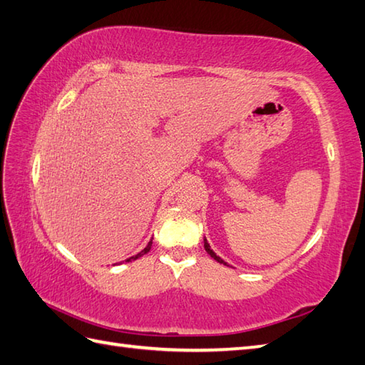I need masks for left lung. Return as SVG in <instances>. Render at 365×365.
I'll return each instance as SVG.
<instances>
[{
  "label": "left lung",
  "instance_id": "8db88e82",
  "mask_svg": "<svg viewBox=\"0 0 365 365\" xmlns=\"http://www.w3.org/2000/svg\"><path fill=\"white\" fill-rule=\"evenodd\" d=\"M204 247H205V251H207L208 254H210V257H213L216 262L222 263V265H227V263L224 262V260L220 257V255H216V254L213 252V250H212V247H210V245H208V242H207V238H204ZM227 267H229V265H227Z\"/></svg>",
  "mask_w": 365,
  "mask_h": 365
}]
</instances>
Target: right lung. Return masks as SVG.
Wrapping results in <instances>:
<instances>
[{"mask_svg": "<svg viewBox=\"0 0 365 365\" xmlns=\"http://www.w3.org/2000/svg\"><path fill=\"white\" fill-rule=\"evenodd\" d=\"M150 247H152V240H150V242H149V243H147V246L144 247V250H143L141 252H138L136 255H133V257H130V259H127V262H131V260H136V259H139V257H143V255H144V254H147V252H149V251H150Z\"/></svg>", "mask_w": 365, "mask_h": 365, "instance_id": "add662e5", "label": "right lung"}]
</instances>
